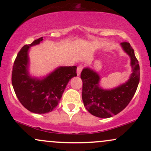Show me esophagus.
<instances>
[{
	"instance_id": "esophagus-1",
	"label": "esophagus",
	"mask_w": 151,
	"mask_h": 151,
	"mask_svg": "<svg viewBox=\"0 0 151 151\" xmlns=\"http://www.w3.org/2000/svg\"><path fill=\"white\" fill-rule=\"evenodd\" d=\"M83 70V66L82 65H79L77 67V75L79 76V74H81V71Z\"/></svg>"
}]
</instances>
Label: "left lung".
Returning a JSON list of instances; mask_svg holds the SVG:
<instances>
[{
	"label": "left lung",
	"mask_w": 151,
	"mask_h": 151,
	"mask_svg": "<svg viewBox=\"0 0 151 151\" xmlns=\"http://www.w3.org/2000/svg\"><path fill=\"white\" fill-rule=\"evenodd\" d=\"M121 46L131 58L133 73L127 82L114 89L99 88L100 78L96 72L85 68L81 73L82 79V100L84 106L92 115L109 118L120 113L127 106L136 93L140 80V67L134 50L129 42H121Z\"/></svg>",
	"instance_id": "8db88e82"
}]
</instances>
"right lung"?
I'll use <instances>...</instances> for the list:
<instances>
[{
	"mask_svg": "<svg viewBox=\"0 0 151 151\" xmlns=\"http://www.w3.org/2000/svg\"><path fill=\"white\" fill-rule=\"evenodd\" d=\"M42 40L43 37H40L22 47L12 71V84L17 98L25 109L35 114L52 111L60 101L67 83L77 75V67L72 66L59 67L42 80L31 78L27 72V52L30 47Z\"/></svg>",
	"mask_w": 151,
	"mask_h": 151,
	"instance_id": "obj_1",
	"label": "right lung"
}]
</instances>
